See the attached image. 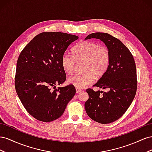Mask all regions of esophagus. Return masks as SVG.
I'll list each match as a JSON object with an SVG mask.
<instances>
[{"instance_id": "obj_1", "label": "esophagus", "mask_w": 152, "mask_h": 152, "mask_svg": "<svg viewBox=\"0 0 152 152\" xmlns=\"http://www.w3.org/2000/svg\"><path fill=\"white\" fill-rule=\"evenodd\" d=\"M76 93L77 94H78V93H80L81 92H82V90H81V89H80V88H76Z\"/></svg>"}]
</instances>
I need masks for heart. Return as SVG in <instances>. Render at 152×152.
I'll use <instances>...</instances> for the list:
<instances>
[{
    "label": "heart",
    "mask_w": 152,
    "mask_h": 152,
    "mask_svg": "<svg viewBox=\"0 0 152 152\" xmlns=\"http://www.w3.org/2000/svg\"><path fill=\"white\" fill-rule=\"evenodd\" d=\"M72 53V56L64 53L60 62L63 70L68 75H71L74 72L76 62H83L81 65V71L83 72L67 79V83L77 88H83L92 84L95 76H102L109 67L110 51L107 47L99 46L97 42H81L73 48Z\"/></svg>",
    "instance_id": "1"
}]
</instances>
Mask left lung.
<instances>
[{
	"instance_id": "obj_1",
	"label": "left lung",
	"mask_w": 152,
	"mask_h": 152,
	"mask_svg": "<svg viewBox=\"0 0 152 152\" xmlns=\"http://www.w3.org/2000/svg\"><path fill=\"white\" fill-rule=\"evenodd\" d=\"M99 39L111 54L106 72L94 86L108 92L86 89L89 98L85 111L91 119L102 124L119 119L131 106L137 90L136 67L131 51L119 39L107 33L89 34L85 40Z\"/></svg>"
}]
</instances>
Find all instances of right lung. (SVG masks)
Masks as SVG:
<instances>
[{"label":"right lung","instance_id":"obj_1","mask_svg":"<svg viewBox=\"0 0 152 152\" xmlns=\"http://www.w3.org/2000/svg\"><path fill=\"white\" fill-rule=\"evenodd\" d=\"M78 37L63 32H42L21 51L16 64L15 88L28 113L49 122L61 116L76 94L69 85L53 89L66 80L61 57Z\"/></svg>","mask_w":152,"mask_h":152}]
</instances>
